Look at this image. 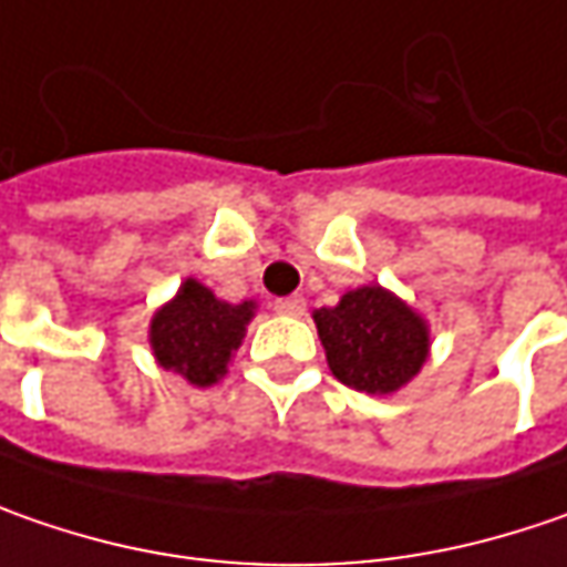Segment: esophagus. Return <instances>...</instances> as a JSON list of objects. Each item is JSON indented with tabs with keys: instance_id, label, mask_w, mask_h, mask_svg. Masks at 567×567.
Returning a JSON list of instances; mask_svg holds the SVG:
<instances>
[{
	"instance_id": "esophagus-1",
	"label": "esophagus",
	"mask_w": 567,
	"mask_h": 567,
	"mask_svg": "<svg viewBox=\"0 0 567 567\" xmlns=\"http://www.w3.org/2000/svg\"><path fill=\"white\" fill-rule=\"evenodd\" d=\"M305 308H308V301H305L301 295H288V298H279V301H276V310L285 313V317H301Z\"/></svg>"
}]
</instances>
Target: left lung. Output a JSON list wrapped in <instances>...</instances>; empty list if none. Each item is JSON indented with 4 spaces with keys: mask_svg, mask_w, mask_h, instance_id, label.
<instances>
[{
    "mask_svg": "<svg viewBox=\"0 0 567 567\" xmlns=\"http://www.w3.org/2000/svg\"><path fill=\"white\" fill-rule=\"evenodd\" d=\"M313 323L336 381L371 396L406 386L429 358V323L381 285L346 291L336 308L313 310Z\"/></svg>",
    "mask_w": 567,
    "mask_h": 567,
    "instance_id": "1",
    "label": "left lung"
}]
</instances>
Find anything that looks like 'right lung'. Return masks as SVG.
Returning <instances> with one entry per match:
<instances>
[{
  "label": "right lung",
  "mask_w": 567,
  "mask_h": 567,
  "mask_svg": "<svg viewBox=\"0 0 567 567\" xmlns=\"http://www.w3.org/2000/svg\"><path fill=\"white\" fill-rule=\"evenodd\" d=\"M257 301L228 305L196 279L152 317L148 342L164 371L181 374L193 386H212L228 374V361L240 349Z\"/></svg>",
  "instance_id": "right-lung-1"
}]
</instances>
